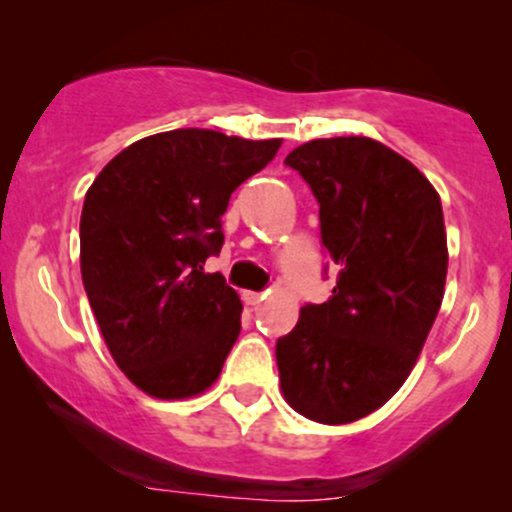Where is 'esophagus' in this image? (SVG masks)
Segmentation results:
<instances>
[{"label":"esophagus","mask_w":512,"mask_h":512,"mask_svg":"<svg viewBox=\"0 0 512 512\" xmlns=\"http://www.w3.org/2000/svg\"><path fill=\"white\" fill-rule=\"evenodd\" d=\"M264 298V293H255V291H245L243 293V301L248 305H257Z\"/></svg>","instance_id":"obj_1"}]
</instances>
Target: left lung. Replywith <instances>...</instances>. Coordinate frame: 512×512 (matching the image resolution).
<instances>
[{
  "label": "left lung",
  "instance_id": "obj_1",
  "mask_svg": "<svg viewBox=\"0 0 512 512\" xmlns=\"http://www.w3.org/2000/svg\"><path fill=\"white\" fill-rule=\"evenodd\" d=\"M286 166L320 204L337 284L276 342L281 392L305 419L351 424L404 385L436 322L448 276L440 195L414 163L370 137L313 139Z\"/></svg>",
  "mask_w": 512,
  "mask_h": 512
}]
</instances>
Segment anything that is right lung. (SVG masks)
I'll use <instances>...</instances> for the list:
<instances>
[{"mask_svg":"<svg viewBox=\"0 0 512 512\" xmlns=\"http://www.w3.org/2000/svg\"><path fill=\"white\" fill-rule=\"evenodd\" d=\"M279 146L173 129L129 144L88 187L81 279L110 356L149 397H197L221 375L243 303L204 262L233 190Z\"/></svg>","mask_w":512,"mask_h":512,"instance_id":"obj_1","label":"right lung"}]
</instances>
